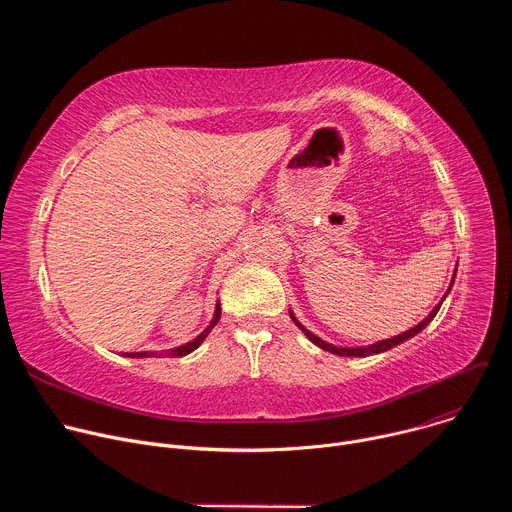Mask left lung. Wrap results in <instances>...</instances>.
Instances as JSON below:
<instances>
[{
    "label": "left lung",
    "instance_id": "1",
    "mask_svg": "<svg viewBox=\"0 0 512 512\" xmlns=\"http://www.w3.org/2000/svg\"><path fill=\"white\" fill-rule=\"evenodd\" d=\"M452 285H454V279H452V283H450V287H448V291H446V296L450 294V289H452ZM446 296H444V300H446ZM442 300V302H444ZM442 302L437 304L433 310H431V314L423 320V322H419L417 326H413L411 330H407V332H403V334H399V336H393V338H387V340H381V342H377V344H371V346H360V348H342V346H332V344H328V342H324L322 338H318L316 334H312L308 328H304L298 320H296V316L289 312V316H291V320H294V324L316 344V346H320L322 350H328V352H332V354H338V356H369V354H379V352H385V350H389V348H393V346H397V344H401V342H405V340H409V338H413L415 334H419L433 318H435V314L440 312V306H442Z\"/></svg>",
    "mask_w": 512,
    "mask_h": 512
}]
</instances>
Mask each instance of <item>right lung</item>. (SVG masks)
<instances>
[{
	"label": "right lung",
	"mask_w": 512,
	"mask_h": 512,
	"mask_svg": "<svg viewBox=\"0 0 512 512\" xmlns=\"http://www.w3.org/2000/svg\"><path fill=\"white\" fill-rule=\"evenodd\" d=\"M221 320V302L216 304V310H214V318H212V322H210V326L204 330V332H200L194 340H190L188 344H184V346H178V348H174V350H168L166 354L168 356H186V354H190L192 350H196L200 344H202V340L208 336V332L216 326V322ZM154 354H158V352H125L123 356H131V358H145V356H154Z\"/></svg>",
	"instance_id": "1"
}]
</instances>
